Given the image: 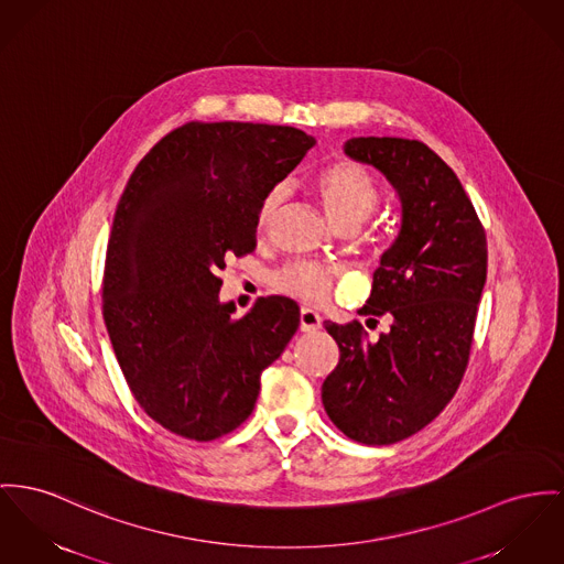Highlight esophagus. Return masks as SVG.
<instances>
[{
  "label": "esophagus",
  "instance_id": "34e87169",
  "mask_svg": "<svg viewBox=\"0 0 564 564\" xmlns=\"http://www.w3.org/2000/svg\"><path fill=\"white\" fill-rule=\"evenodd\" d=\"M321 325H323V321H321V316L314 312V310H310V307H303L300 312V329L301 332H305V334H312V332H316V329H321Z\"/></svg>",
  "mask_w": 564,
  "mask_h": 564
}]
</instances>
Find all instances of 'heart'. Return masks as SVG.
Instances as JSON below:
<instances>
[{
  "label": "heart",
  "mask_w": 564,
  "mask_h": 564,
  "mask_svg": "<svg viewBox=\"0 0 564 564\" xmlns=\"http://www.w3.org/2000/svg\"><path fill=\"white\" fill-rule=\"evenodd\" d=\"M314 186L318 192L325 216L336 228L339 226L359 228L375 214L380 203V189L372 173L355 160L332 162L316 175ZM284 196H286L284 186H275L264 196L263 205L257 216V230H264L269 226L278 207L282 205ZM338 278L339 269L336 267L295 261L282 267L275 273L273 286L297 300L323 303L332 297Z\"/></svg>",
  "instance_id": "obj_1"
}]
</instances>
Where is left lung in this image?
I'll return each mask as SVG.
<instances>
[{"instance_id":"1","label":"left lung","mask_w":564,"mask_h":564,"mask_svg":"<svg viewBox=\"0 0 564 564\" xmlns=\"http://www.w3.org/2000/svg\"><path fill=\"white\" fill-rule=\"evenodd\" d=\"M344 153L389 180L402 223L359 310L389 314L393 323L376 341L357 321L325 323L339 361L323 382V406L348 438L393 445L434 421L462 382L488 275V241L457 175L421 141L359 137L344 143Z\"/></svg>"}]
</instances>
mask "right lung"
Here are the masks:
<instances>
[{
    "mask_svg": "<svg viewBox=\"0 0 564 564\" xmlns=\"http://www.w3.org/2000/svg\"><path fill=\"white\" fill-rule=\"evenodd\" d=\"M314 143L291 126L189 121L151 148L117 203L107 332L134 400L177 436L207 443L239 427L300 327V305L280 295L235 316L218 271L254 252L264 196Z\"/></svg>",
    "mask_w": 564,
    "mask_h": 564,
    "instance_id": "1",
    "label": "right lung"
}]
</instances>
